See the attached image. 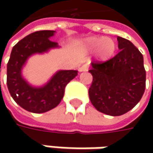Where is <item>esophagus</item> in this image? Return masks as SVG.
Segmentation results:
<instances>
[{
	"instance_id": "obj_1",
	"label": "esophagus",
	"mask_w": 153,
	"mask_h": 153,
	"mask_svg": "<svg viewBox=\"0 0 153 153\" xmlns=\"http://www.w3.org/2000/svg\"><path fill=\"white\" fill-rule=\"evenodd\" d=\"M88 71V65L85 64V65H82L81 67L79 68L80 72H82V71Z\"/></svg>"
}]
</instances>
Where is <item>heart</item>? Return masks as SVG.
Here are the masks:
<instances>
[{"label": "heart", "mask_w": 153, "mask_h": 153, "mask_svg": "<svg viewBox=\"0 0 153 153\" xmlns=\"http://www.w3.org/2000/svg\"><path fill=\"white\" fill-rule=\"evenodd\" d=\"M82 46L88 53L96 52V58L100 62H106L111 59L117 49L114 40L108 37H88L83 41Z\"/></svg>", "instance_id": "b5f03b06"}]
</instances>
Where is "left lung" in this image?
<instances>
[{
  "instance_id": "8db88e82",
  "label": "left lung",
  "mask_w": 153,
  "mask_h": 153,
  "mask_svg": "<svg viewBox=\"0 0 153 153\" xmlns=\"http://www.w3.org/2000/svg\"><path fill=\"white\" fill-rule=\"evenodd\" d=\"M120 52L108 61L92 63L93 82L88 90L92 105L109 116H121L140 100L146 88L143 55L132 42L118 36Z\"/></svg>"
}]
</instances>
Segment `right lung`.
Instances as JSON below:
<instances>
[{
	"instance_id": "obj_1",
	"label": "right lung",
	"mask_w": 153,
	"mask_h": 153,
	"mask_svg": "<svg viewBox=\"0 0 153 153\" xmlns=\"http://www.w3.org/2000/svg\"><path fill=\"white\" fill-rule=\"evenodd\" d=\"M54 30H40L28 35L13 48L7 68L9 93L22 108L33 113H43L55 108L64 97L65 88L77 76V71L59 70L46 83L30 84L23 76L28 59L35 54H44L59 46L50 40Z\"/></svg>"
}]
</instances>
